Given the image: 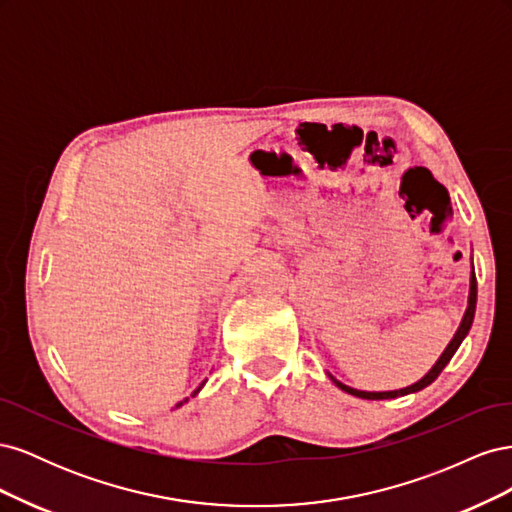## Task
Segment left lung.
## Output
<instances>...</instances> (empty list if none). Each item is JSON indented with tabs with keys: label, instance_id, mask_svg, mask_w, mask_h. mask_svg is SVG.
<instances>
[{
	"label": "left lung",
	"instance_id": "8db88e82",
	"mask_svg": "<svg viewBox=\"0 0 512 512\" xmlns=\"http://www.w3.org/2000/svg\"><path fill=\"white\" fill-rule=\"evenodd\" d=\"M474 312H476V275H474V265H472V273H470V292H468V307L466 312H463V318L459 322V327L453 335L451 342H448V346L444 348V352L440 354V359L433 363V367L427 371V374L416 380L414 384L410 386H404V389H395V391H361V389H352V386L339 382L335 376H331L327 371V376L333 380L335 386H339V389L346 391L348 395H354V397H361V399H395V397H404V395H410V393H418L423 391L425 386H429L433 380H436L440 376V371L448 365V361L453 359V354L457 352V348L461 346L463 339H466L470 327H472V320H474Z\"/></svg>",
	"mask_w": 512,
	"mask_h": 512
}]
</instances>
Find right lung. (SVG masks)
<instances>
[{
    "mask_svg": "<svg viewBox=\"0 0 512 512\" xmlns=\"http://www.w3.org/2000/svg\"><path fill=\"white\" fill-rule=\"evenodd\" d=\"M205 382H207V380H205ZM205 382H203V384H200V386H198V389H196V391H194V393H192V397H194V395H196V393H200V389H203V386H205ZM185 401H188V397H185V399H183V401H179V404H177V406H175V408H179V406H183V404H185Z\"/></svg>",
    "mask_w": 512,
    "mask_h": 512,
    "instance_id": "add662e5",
    "label": "right lung"
}]
</instances>
